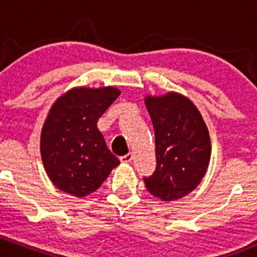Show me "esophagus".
Instances as JSON below:
<instances>
[{"mask_svg": "<svg viewBox=\"0 0 257 257\" xmlns=\"http://www.w3.org/2000/svg\"><path fill=\"white\" fill-rule=\"evenodd\" d=\"M132 159H133V154H132V153H128V154L121 155V157H120V162L121 163H131Z\"/></svg>", "mask_w": 257, "mask_h": 257, "instance_id": "esophagus-1", "label": "esophagus"}]
</instances>
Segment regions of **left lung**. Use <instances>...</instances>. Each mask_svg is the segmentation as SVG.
<instances>
[{"mask_svg": "<svg viewBox=\"0 0 257 257\" xmlns=\"http://www.w3.org/2000/svg\"><path fill=\"white\" fill-rule=\"evenodd\" d=\"M145 105L155 134L157 167L144 177L148 191L173 201L193 191L208 169L210 137L195 105L183 95L147 97Z\"/></svg>", "mask_w": 257, "mask_h": 257, "instance_id": "obj_1", "label": "left lung"}]
</instances>
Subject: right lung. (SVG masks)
I'll use <instances>...</instances> for the list:
<instances>
[{
  "label": "right lung",
  "instance_id": "right-lung-1",
  "mask_svg": "<svg viewBox=\"0 0 257 257\" xmlns=\"http://www.w3.org/2000/svg\"><path fill=\"white\" fill-rule=\"evenodd\" d=\"M115 88H76L52 107L41 136V155L52 183L83 198L97 190L118 167L97 121L119 97Z\"/></svg>",
  "mask_w": 257,
  "mask_h": 257
}]
</instances>
